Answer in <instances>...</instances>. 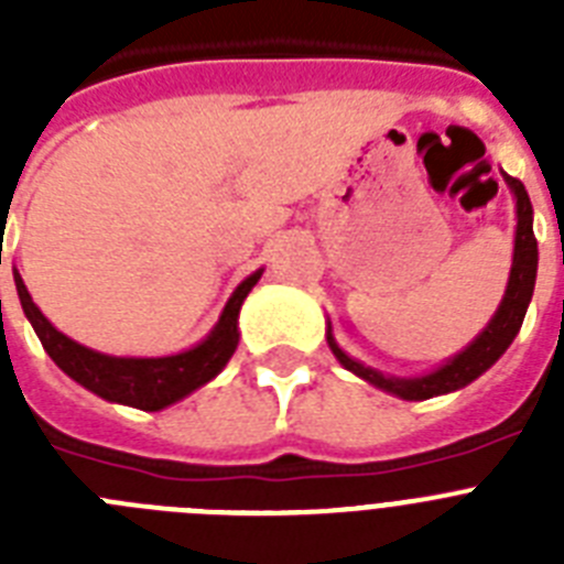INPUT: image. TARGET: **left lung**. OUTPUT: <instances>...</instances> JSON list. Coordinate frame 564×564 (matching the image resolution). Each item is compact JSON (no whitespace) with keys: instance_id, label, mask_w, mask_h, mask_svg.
<instances>
[{"instance_id":"8db88e82","label":"left lung","mask_w":564,"mask_h":564,"mask_svg":"<svg viewBox=\"0 0 564 564\" xmlns=\"http://www.w3.org/2000/svg\"><path fill=\"white\" fill-rule=\"evenodd\" d=\"M508 188L514 192L517 197V234H514V262H511V273H508L506 296H502L500 307L491 316V322L486 325V330L468 344L466 350L457 352L455 358L437 367L435 372H426V376L417 378H398V376H383V372L372 370V367H364L361 361L350 358L341 350L333 338L330 325H327V344H330L333 356L338 358L344 370L356 372L358 378L370 381L372 387L383 392H392V395L403 398V401H426V398L446 395V392L463 390L466 383H471L475 378H480L482 372L508 350V344L514 341V336L520 333L522 318H525L528 305H531V296H534V282H536V262H540V253H536V237H534V208L528 200V192L517 177L502 172Z\"/></svg>"}]
</instances>
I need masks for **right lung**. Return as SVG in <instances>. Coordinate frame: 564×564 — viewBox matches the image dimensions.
Segmentation results:
<instances>
[{
    "label": "right lung",
    "mask_w": 564,
    "mask_h": 564,
    "mask_svg": "<svg viewBox=\"0 0 564 564\" xmlns=\"http://www.w3.org/2000/svg\"><path fill=\"white\" fill-rule=\"evenodd\" d=\"M259 276H262V268L257 273H251L231 293L228 305L223 307L220 322L192 350L163 358H121L89 350V347H84V344L73 341L62 330H56L44 318V313L33 305V299H30L19 271H13L24 316H28V322L36 330L39 341L47 350V356L73 381H78L89 392L101 395L104 401L123 403V406H134V410L143 412H158L163 406H169V403L181 401L188 392L200 390L203 383L212 381L226 367L239 341V307H242L246 296L251 293V288L259 282Z\"/></svg>",
    "instance_id": "obj_1"
}]
</instances>
